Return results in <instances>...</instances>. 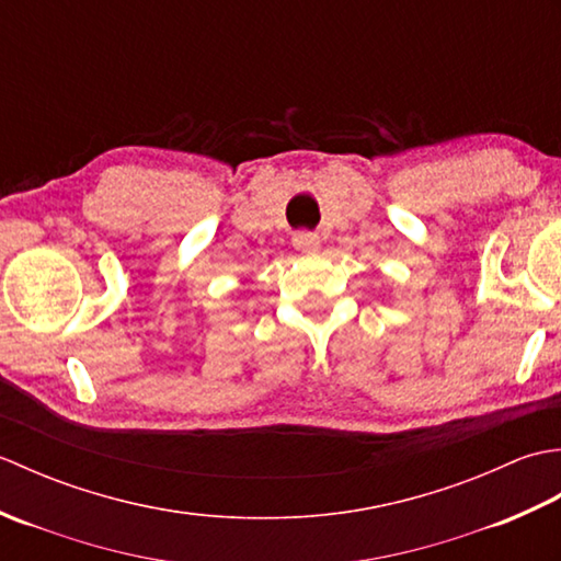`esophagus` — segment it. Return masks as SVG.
<instances>
[{
    "mask_svg": "<svg viewBox=\"0 0 561 561\" xmlns=\"http://www.w3.org/2000/svg\"><path fill=\"white\" fill-rule=\"evenodd\" d=\"M291 241L294 248L301 250V253H318L320 250V236L313 231H296Z\"/></svg>",
    "mask_w": 561,
    "mask_h": 561,
    "instance_id": "obj_1",
    "label": "esophagus"
}]
</instances>
